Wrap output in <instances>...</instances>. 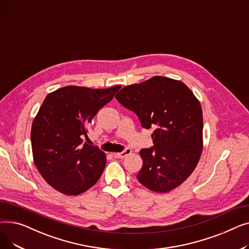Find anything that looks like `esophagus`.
<instances>
[{"instance_id":"1","label":"esophagus","mask_w":249,"mask_h":249,"mask_svg":"<svg viewBox=\"0 0 249 249\" xmlns=\"http://www.w3.org/2000/svg\"><path fill=\"white\" fill-rule=\"evenodd\" d=\"M132 152V150L130 149V148H126V149H124L122 152H119V153H114L113 155H114V158H116V159H124V158H126L127 155H129L130 153Z\"/></svg>"}]
</instances>
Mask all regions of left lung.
Returning <instances> with one entry per match:
<instances>
[{
	"label": "left lung",
	"instance_id": "1",
	"mask_svg": "<svg viewBox=\"0 0 249 249\" xmlns=\"http://www.w3.org/2000/svg\"><path fill=\"white\" fill-rule=\"evenodd\" d=\"M116 99L138 116L143 128H154L153 146L140 150L137 179L158 193L181 185L203 150L202 107L193 91L180 81L153 76L123 88Z\"/></svg>",
	"mask_w": 249,
	"mask_h": 249
}]
</instances>
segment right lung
<instances>
[{"mask_svg":"<svg viewBox=\"0 0 249 249\" xmlns=\"http://www.w3.org/2000/svg\"><path fill=\"white\" fill-rule=\"evenodd\" d=\"M121 87L89 89L69 86L48 94L31 128L34 163L56 191L80 195L93 187L106 165V155L84 141L88 125Z\"/></svg>","mask_w":249,"mask_h":249,"instance_id":"obj_1","label":"right lung"}]
</instances>
